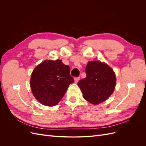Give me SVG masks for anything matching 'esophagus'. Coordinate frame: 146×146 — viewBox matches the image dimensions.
<instances>
[{"instance_id": "1", "label": "esophagus", "mask_w": 146, "mask_h": 146, "mask_svg": "<svg viewBox=\"0 0 146 146\" xmlns=\"http://www.w3.org/2000/svg\"><path fill=\"white\" fill-rule=\"evenodd\" d=\"M79 80H80V77H76L74 78V82H75V83H78Z\"/></svg>"}]
</instances>
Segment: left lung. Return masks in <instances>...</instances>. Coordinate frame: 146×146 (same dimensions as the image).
<instances>
[{
    "label": "left lung",
    "instance_id": "8db88e82",
    "mask_svg": "<svg viewBox=\"0 0 146 146\" xmlns=\"http://www.w3.org/2000/svg\"><path fill=\"white\" fill-rule=\"evenodd\" d=\"M86 77L77 83L83 98L98 105L107 100L115 89L116 78L112 68L100 61H88L85 69Z\"/></svg>",
    "mask_w": 146,
    "mask_h": 146
}]
</instances>
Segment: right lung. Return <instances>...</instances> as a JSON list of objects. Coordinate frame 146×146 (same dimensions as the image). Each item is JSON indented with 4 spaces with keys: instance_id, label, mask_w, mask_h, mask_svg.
<instances>
[{
    "instance_id": "right-lung-1",
    "label": "right lung",
    "mask_w": 146,
    "mask_h": 146,
    "mask_svg": "<svg viewBox=\"0 0 146 146\" xmlns=\"http://www.w3.org/2000/svg\"><path fill=\"white\" fill-rule=\"evenodd\" d=\"M69 69L61 60H47L39 64L33 70L30 81L35 99L48 107L58 104L74 81Z\"/></svg>"
}]
</instances>
